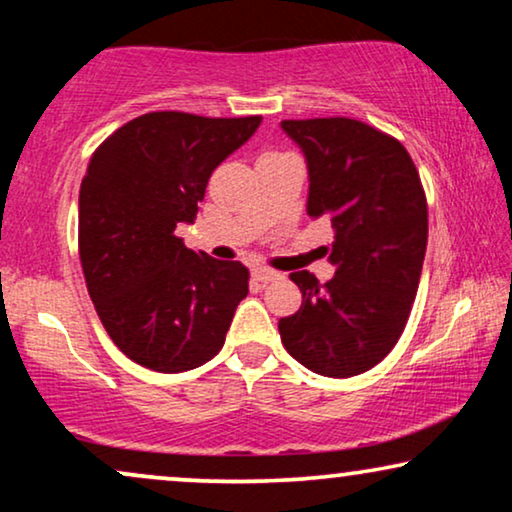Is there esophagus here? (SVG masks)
Instances as JSON below:
<instances>
[{"instance_id":"obj_1","label":"esophagus","mask_w":512,"mask_h":512,"mask_svg":"<svg viewBox=\"0 0 512 512\" xmlns=\"http://www.w3.org/2000/svg\"><path fill=\"white\" fill-rule=\"evenodd\" d=\"M251 277H254L256 282H261V284H270V282H275V279L282 277V272L265 268V265H256V268L251 270Z\"/></svg>"}]
</instances>
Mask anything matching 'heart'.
Segmentation results:
<instances>
[{
    "instance_id": "1",
    "label": "heart",
    "mask_w": 512,
    "mask_h": 512,
    "mask_svg": "<svg viewBox=\"0 0 512 512\" xmlns=\"http://www.w3.org/2000/svg\"><path fill=\"white\" fill-rule=\"evenodd\" d=\"M270 153H284V151H270Z\"/></svg>"
}]
</instances>
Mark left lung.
I'll return each mask as SVG.
<instances>
[{
  "instance_id": "1",
  "label": "left lung",
  "mask_w": 512,
  "mask_h": 512,
  "mask_svg": "<svg viewBox=\"0 0 512 512\" xmlns=\"http://www.w3.org/2000/svg\"><path fill=\"white\" fill-rule=\"evenodd\" d=\"M310 170L307 214L331 221L335 277L291 272L303 305L279 319L293 359L352 377L377 366L408 324L422 275L429 209L419 172L396 137L347 116L282 121Z\"/></svg>"
}]
</instances>
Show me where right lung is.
Returning <instances> with one entry per match:
<instances>
[{
  "instance_id": "1",
  "label": "right lung",
  "mask_w": 512,
  "mask_h": 512,
  "mask_svg": "<svg viewBox=\"0 0 512 512\" xmlns=\"http://www.w3.org/2000/svg\"><path fill=\"white\" fill-rule=\"evenodd\" d=\"M261 116L151 111L90 156L79 193V258L104 331L139 366L184 373L221 352L249 270L188 249L212 172L254 135Z\"/></svg>"
}]
</instances>
